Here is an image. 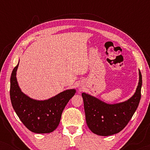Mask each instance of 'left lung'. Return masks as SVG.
<instances>
[{
	"label": "left lung",
	"instance_id": "left-lung-1",
	"mask_svg": "<svg viewBox=\"0 0 150 150\" xmlns=\"http://www.w3.org/2000/svg\"><path fill=\"white\" fill-rule=\"evenodd\" d=\"M142 76L139 71V82L134 96L122 103L109 104L85 93H82L86 122L94 134L109 136L120 132L128 124L141 100Z\"/></svg>",
	"mask_w": 150,
	"mask_h": 150
}]
</instances>
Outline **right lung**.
Wrapping results in <instances>:
<instances>
[{
  "instance_id": "obj_1",
  "label": "right lung",
  "mask_w": 150,
  "mask_h": 150,
  "mask_svg": "<svg viewBox=\"0 0 150 150\" xmlns=\"http://www.w3.org/2000/svg\"><path fill=\"white\" fill-rule=\"evenodd\" d=\"M18 64L12 71L10 79V98L14 110L31 132L39 134L52 132L59 126L63 110L76 90H66L44 101L33 100L22 93L18 86L16 76Z\"/></svg>"
}]
</instances>
